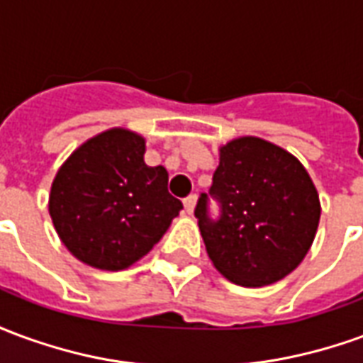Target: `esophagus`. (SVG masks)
<instances>
[{
  "instance_id": "obj_1",
  "label": "esophagus",
  "mask_w": 363,
  "mask_h": 363,
  "mask_svg": "<svg viewBox=\"0 0 363 363\" xmlns=\"http://www.w3.org/2000/svg\"><path fill=\"white\" fill-rule=\"evenodd\" d=\"M194 208H196V194H190V196L184 198V210L189 213L194 212Z\"/></svg>"
}]
</instances>
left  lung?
I'll list each match as a JSON object with an SVG mask.
<instances>
[{"mask_svg": "<svg viewBox=\"0 0 363 363\" xmlns=\"http://www.w3.org/2000/svg\"><path fill=\"white\" fill-rule=\"evenodd\" d=\"M212 194L221 206L208 216V196L194 216L208 257L229 281L260 288L299 267L319 228L320 202L311 177L289 151L257 135L220 147Z\"/></svg>", "mask_w": 363, "mask_h": 363, "instance_id": "obj_1", "label": "left lung"}]
</instances>
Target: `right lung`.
<instances>
[{
  "mask_svg": "<svg viewBox=\"0 0 363 363\" xmlns=\"http://www.w3.org/2000/svg\"><path fill=\"white\" fill-rule=\"evenodd\" d=\"M145 140L111 128L82 143L54 177L48 212L75 259L124 270L165 235L182 202L169 194L165 167L143 161Z\"/></svg>",
  "mask_w": 363,
  "mask_h": 363,
  "instance_id": "1",
  "label": "right lung"
}]
</instances>
